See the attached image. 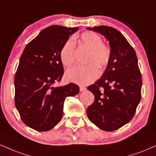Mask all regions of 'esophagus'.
<instances>
[{
	"instance_id": "esophagus-1",
	"label": "esophagus",
	"mask_w": 156,
	"mask_h": 156,
	"mask_svg": "<svg viewBox=\"0 0 156 156\" xmlns=\"http://www.w3.org/2000/svg\"><path fill=\"white\" fill-rule=\"evenodd\" d=\"M86 90V87H84V86H80V91H84V90Z\"/></svg>"
}]
</instances>
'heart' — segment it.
Instances as JSON below:
<instances>
[{"instance_id": "heart-1", "label": "heart", "mask_w": 156, "mask_h": 156, "mask_svg": "<svg viewBox=\"0 0 156 156\" xmlns=\"http://www.w3.org/2000/svg\"><path fill=\"white\" fill-rule=\"evenodd\" d=\"M74 41L82 47L89 50L86 66H76L68 69L65 78L68 82L79 85H87L97 80L100 69L104 68L108 64L112 57V50L107 44L103 43L99 34L93 31L84 32ZM72 40H68L63 44L60 52V58L64 66H70L74 62L75 45Z\"/></svg>"}]
</instances>
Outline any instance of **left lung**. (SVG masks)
Returning <instances> with one entry per match:
<instances>
[{
	"label": "left lung",
	"instance_id": "8db88e82",
	"mask_svg": "<svg viewBox=\"0 0 156 156\" xmlns=\"http://www.w3.org/2000/svg\"><path fill=\"white\" fill-rule=\"evenodd\" d=\"M87 29L109 40L112 57L102 77L87 87L95 100L87 108V114L98 128L114 131L132 120L141 99L143 80L137 55L116 29L107 26Z\"/></svg>",
	"mask_w": 156,
	"mask_h": 156
}]
</instances>
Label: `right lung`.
Returning <instances> with one entry per match:
<instances>
[{"label": "right lung", "instance_id": "add662e5", "mask_svg": "<svg viewBox=\"0 0 156 156\" xmlns=\"http://www.w3.org/2000/svg\"><path fill=\"white\" fill-rule=\"evenodd\" d=\"M77 30L50 26L27 45L21 55L14 76V103L22 122L36 131L54 127L62 118L66 98L80 91L73 83L53 86L61 81L64 73L61 50Z\"/></svg>", "mask_w": 156, "mask_h": 156}]
</instances>
